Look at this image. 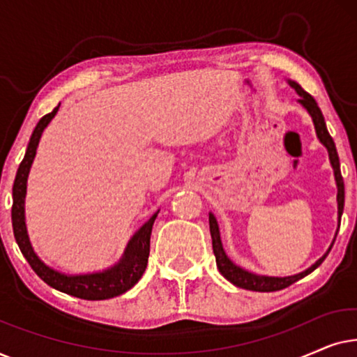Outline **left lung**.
<instances>
[{
    "instance_id": "obj_1",
    "label": "left lung",
    "mask_w": 357,
    "mask_h": 357,
    "mask_svg": "<svg viewBox=\"0 0 357 357\" xmlns=\"http://www.w3.org/2000/svg\"><path fill=\"white\" fill-rule=\"evenodd\" d=\"M287 82H289V86L292 87V89H296L297 94L301 96L299 104L310 114L312 121H314V125H315L317 138L320 139V143L325 146L326 151H328L331 167H333V172H335L336 187H338V197H336V199H338V221H340L341 214H343V208H344V182H343V177H341L340 159H338V153H336L333 138H331L328 130H326L325 119H324V115H321V110L319 109V105H317L314 97H312L309 92H305L304 89H302V87L297 84L296 81H287ZM209 232H211V238H213V252H214V257H216V265L219 268V271H221V275L226 278L227 281H231L232 284H236L237 287H242V289H248V291H258V292L280 291V289H284V287H287V286L294 284L296 281L302 280V278L314 271L317 266H320L321 261H324L326 255L330 253L331 247H333V243H331L328 252H326L325 255L320 258V260H317L314 265H312L310 268H307L305 271L299 273V275L276 278V276L255 275V273L243 270V268L237 266L236 263H234L231 258L226 255V252H224V248H222L218 221H216V218H214L213 213H209Z\"/></svg>"
}]
</instances>
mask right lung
I'll return each instance as SVG.
<instances>
[{
    "label": "right lung",
    "mask_w": 357,
    "mask_h": 357,
    "mask_svg": "<svg viewBox=\"0 0 357 357\" xmlns=\"http://www.w3.org/2000/svg\"><path fill=\"white\" fill-rule=\"evenodd\" d=\"M60 105L55 107L50 114L42 116L38 121L33 133L31 136V141L27 144L26 155H24L22 162L19 164L16 178H14L13 185V209H11V219H13V231L14 237L19 248H21L22 255L26 257L29 265L32 270L37 273V276L47 282L48 286L55 287V289L66 292V294L79 297V299L86 301H104L112 299L123 294L128 289H131L136 282L141 280L143 273L148 266L149 258V242H151V231H153V224L158 218V213H154L148 222L138 231L128 245L125 248L123 257L121 260L114 265L109 270L99 271V273H89V275H65V273L55 270V268L48 266L43 263L31 245L27 236L26 227V214H24V202H26V192H27V177L31 165L36 158L38 141L43 130L50 123L53 116L56 115Z\"/></svg>",
    "instance_id": "right-lung-1"
}]
</instances>
